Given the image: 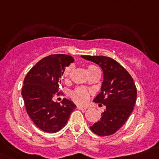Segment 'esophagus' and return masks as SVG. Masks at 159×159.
Here are the masks:
<instances>
[{
  "mask_svg": "<svg viewBox=\"0 0 159 159\" xmlns=\"http://www.w3.org/2000/svg\"><path fill=\"white\" fill-rule=\"evenodd\" d=\"M77 108H78V110H81V111H84L87 109L86 107H82V106H80V105H78V106H77Z\"/></svg>",
  "mask_w": 159,
  "mask_h": 159,
  "instance_id": "1",
  "label": "esophagus"
}]
</instances>
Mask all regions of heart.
<instances>
[{
	"label": "heart",
	"mask_w": 159,
	"mask_h": 159,
	"mask_svg": "<svg viewBox=\"0 0 159 159\" xmlns=\"http://www.w3.org/2000/svg\"><path fill=\"white\" fill-rule=\"evenodd\" d=\"M73 69L72 65L66 67L64 69L61 74V78L64 80H68L69 78L71 70ZM96 70H98V68L93 65H89L87 66V71L89 75H91ZM71 98L75 102H76L78 104H86L89 101L90 98V91L87 89H83V88H77L71 92Z\"/></svg>",
	"instance_id": "obj_1"
}]
</instances>
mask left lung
<instances>
[{
	"label": "left lung",
	"instance_id": "left-lung-1",
	"mask_svg": "<svg viewBox=\"0 0 159 159\" xmlns=\"http://www.w3.org/2000/svg\"><path fill=\"white\" fill-rule=\"evenodd\" d=\"M83 58L98 65L104 73L101 92L94 99L105 105L100 121L90 129L99 136L116 132L132 112L137 98V89L130 74L118 61L105 56L81 55Z\"/></svg>",
	"mask_w": 159,
	"mask_h": 159
}]
</instances>
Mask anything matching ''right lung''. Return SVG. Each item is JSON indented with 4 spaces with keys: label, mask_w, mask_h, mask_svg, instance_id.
Returning <instances> with one entry per match:
<instances>
[{
    "label": "right lung",
    "mask_w": 159,
    "mask_h": 159,
    "mask_svg": "<svg viewBox=\"0 0 159 159\" xmlns=\"http://www.w3.org/2000/svg\"><path fill=\"white\" fill-rule=\"evenodd\" d=\"M73 61L68 54L47 56L28 72L24 80L21 94L27 112L35 125L45 132L60 131L76 108L67 98L61 104L52 100L55 94L60 95L62 71Z\"/></svg>",
    "instance_id": "add662e5"
}]
</instances>
